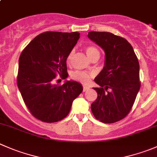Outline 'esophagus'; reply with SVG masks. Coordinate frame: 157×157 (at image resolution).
<instances>
[{
	"instance_id": "1",
	"label": "esophagus",
	"mask_w": 157,
	"mask_h": 157,
	"mask_svg": "<svg viewBox=\"0 0 157 157\" xmlns=\"http://www.w3.org/2000/svg\"><path fill=\"white\" fill-rule=\"evenodd\" d=\"M89 89H90L89 86H83V92H86V91H87Z\"/></svg>"
}]
</instances>
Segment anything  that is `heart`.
Here are the masks:
<instances>
[{"mask_svg": "<svg viewBox=\"0 0 157 157\" xmlns=\"http://www.w3.org/2000/svg\"><path fill=\"white\" fill-rule=\"evenodd\" d=\"M85 51L86 53V55L90 60H92L95 57H100V52H99L98 49L94 46H86L85 48ZM74 51H71L67 57V63H71L73 58H74ZM91 76H92V74L84 72V71H75L71 74V77L74 80H77V81L80 82L83 84H86V83H89Z\"/></svg>", "mask_w": 157, "mask_h": 157, "instance_id": "b5f03b06", "label": "heart"}]
</instances>
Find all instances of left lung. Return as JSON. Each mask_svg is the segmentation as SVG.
<instances>
[{
  "label": "left lung",
  "mask_w": 157,
  "mask_h": 157,
  "mask_svg": "<svg viewBox=\"0 0 157 157\" xmlns=\"http://www.w3.org/2000/svg\"><path fill=\"white\" fill-rule=\"evenodd\" d=\"M88 37L105 52V66L94 79L97 98L91 104L95 118L104 124L123 120L131 110L140 88V65L125 38L109 32L90 31Z\"/></svg>",
  "instance_id": "8db88e82"
}]
</instances>
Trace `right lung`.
I'll use <instances>...</instances> for the list:
<instances>
[{
    "label": "right lung",
    "mask_w": 157,
    "mask_h": 157,
    "mask_svg": "<svg viewBox=\"0 0 157 157\" xmlns=\"http://www.w3.org/2000/svg\"><path fill=\"white\" fill-rule=\"evenodd\" d=\"M79 38L77 32H44L21 52L17 83L27 109L39 121L55 123L63 120L83 91L78 82L54 83L57 75L63 80L67 77V57Z\"/></svg>",
    "instance_id": "1"
}]
</instances>
